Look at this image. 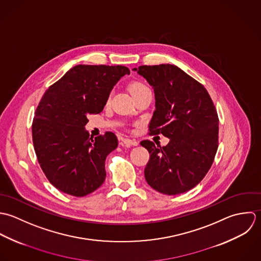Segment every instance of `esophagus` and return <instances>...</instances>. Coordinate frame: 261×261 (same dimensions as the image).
<instances>
[{
    "label": "esophagus",
    "instance_id": "1",
    "mask_svg": "<svg viewBox=\"0 0 261 261\" xmlns=\"http://www.w3.org/2000/svg\"><path fill=\"white\" fill-rule=\"evenodd\" d=\"M123 143L126 146H137L138 145V142L136 140H132V139H129V138L123 139Z\"/></svg>",
    "mask_w": 261,
    "mask_h": 261
}]
</instances>
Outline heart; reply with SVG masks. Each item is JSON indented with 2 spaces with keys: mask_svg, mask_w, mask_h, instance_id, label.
Masks as SVG:
<instances>
[{
  "mask_svg": "<svg viewBox=\"0 0 261 261\" xmlns=\"http://www.w3.org/2000/svg\"><path fill=\"white\" fill-rule=\"evenodd\" d=\"M129 91L131 93V95L133 97L139 95V94H142L144 92H147V91H150L149 88L143 83V82H140V81H135V82H132L130 85H129Z\"/></svg>",
  "mask_w": 261,
  "mask_h": 261,
  "instance_id": "obj_1",
  "label": "heart"
}]
</instances>
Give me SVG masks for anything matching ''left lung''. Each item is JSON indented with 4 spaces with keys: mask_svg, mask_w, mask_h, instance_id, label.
I'll use <instances>...</instances> for the list:
<instances>
[{
    "mask_svg": "<svg viewBox=\"0 0 261 261\" xmlns=\"http://www.w3.org/2000/svg\"><path fill=\"white\" fill-rule=\"evenodd\" d=\"M133 70L154 91L150 134L169 138L162 147L141 142L150 153L145 179L161 194L186 193L205 177L216 155L219 119L215 106L204 86L175 65H141Z\"/></svg>",
    "mask_w": 261,
    "mask_h": 261,
    "instance_id": "8db88e82",
    "label": "left lung"
}]
</instances>
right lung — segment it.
Returning a JSON list of instances; mask_svg holds the SVG:
<instances>
[{
    "label": "right lung",
    "mask_w": 261,
    "mask_h": 261,
    "mask_svg": "<svg viewBox=\"0 0 261 261\" xmlns=\"http://www.w3.org/2000/svg\"><path fill=\"white\" fill-rule=\"evenodd\" d=\"M130 70L122 65L70 68L45 92L32 124L38 162L50 184L74 197L87 196L106 179L105 160L118 146L113 132L93 138L88 116L100 114L111 91Z\"/></svg>",
    "instance_id": "obj_1"
}]
</instances>
